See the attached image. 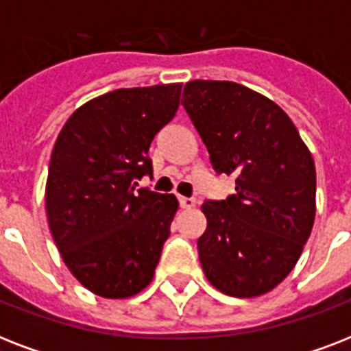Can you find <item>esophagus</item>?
I'll return each instance as SVG.
<instances>
[{
  "instance_id": "esophagus-1",
  "label": "esophagus",
  "mask_w": 351,
  "mask_h": 351,
  "mask_svg": "<svg viewBox=\"0 0 351 351\" xmlns=\"http://www.w3.org/2000/svg\"><path fill=\"white\" fill-rule=\"evenodd\" d=\"M178 202H180L182 209H191V208H195L197 200H195V198H189V197H180L178 198Z\"/></svg>"
}]
</instances>
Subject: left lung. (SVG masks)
<instances>
[{
    "instance_id": "left-lung-1",
    "label": "left lung",
    "mask_w": 351,
    "mask_h": 351,
    "mask_svg": "<svg viewBox=\"0 0 351 351\" xmlns=\"http://www.w3.org/2000/svg\"><path fill=\"white\" fill-rule=\"evenodd\" d=\"M182 98L213 169L234 175V195L202 204L204 273L231 297L267 293L293 269L313 228L310 149L275 101L244 85L195 80Z\"/></svg>"
}]
</instances>
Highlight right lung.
<instances>
[{
	"instance_id": "right-lung-1",
	"label": "right lung",
	"mask_w": 351,
	"mask_h": 351,
	"mask_svg": "<svg viewBox=\"0 0 351 351\" xmlns=\"http://www.w3.org/2000/svg\"><path fill=\"white\" fill-rule=\"evenodd\" d=\"M182 84L117 89L73 112L52 149L45 187L52 239L74 277L106 299L153 280L178 200L138 187L149 147L173 120Z\"/></svg>"
}]
</instances>
